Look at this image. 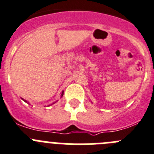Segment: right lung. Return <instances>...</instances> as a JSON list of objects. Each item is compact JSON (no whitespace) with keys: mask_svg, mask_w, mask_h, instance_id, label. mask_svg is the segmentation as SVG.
I'll return each instance as SVG.
<instances>
[{"mask_svg":"<svg viewBox=\"0 0 154 154\" xmlns=\"http://www.w3.org/2000/svg\"><path fill=\"white\" fill-rule=\"evenodd\" d=\"M61 96H63V93H62V95H61ZM24 101H25V102H26V100H24Z\"/></svg>","mask_w":154,"mask_h":154,"instance_id":"1","label":"right lung"}]
</instances>
